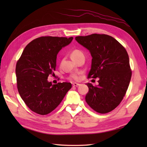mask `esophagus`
<instances>
[{"label": "esophagus", "mask_w": 147, "mask_h": 147, "mask_svg": "<svg viewBox=\"0 0 147 147\" xmlns=\"http://www.w3.org/2000/svg\"><path fill=\"white\" fill-rule=\"evenodd\" d=\"M80 85V84L76 83H74L73 84V86H75V87H78V86H79Z\"/></svg>", "instance_id": "1"}]
</instances>
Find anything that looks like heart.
Wrapping results in <instances>:
<instances>
[{"instance_id":"obj_1","label":"heart","mask_w":147,"mask_h":147,"mask_svg":"<svg viewBox=\"0 0 147 147\" xmlns=\"http://www.w3.org/2000/svg\"><path fill=\"white\" fill-rule=\"evenodd\" d=\"M82 54H83V52L81 51H79V50H77V49L74 50V51L71 52V57L72 58L76 57H77V56H78L80 55H82ZM70 78L71 80H74V81L79 80L80 78V74H72V75L70 76Z\"/></svg>"}]
</instances>
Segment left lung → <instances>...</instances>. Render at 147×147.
I'll return each instance as SVG.
<instances>
[{
  "mask_svg": "<svg viewBox=\"0 0 147 147\" xmlns=\"http://www.w3.org/2000/svg\"><path fill=\"white\" fill-rule=\"evenodd\" d=\"M75 40L92 57L88 77L99 78L96 86L86 84L89 88L86 102L98 113L111 112L123 99L131 78L127 51L114 38L104 34L76 36Z\"/></svg>",
  "mask_w": 147,
  "mask_h": 147,
  "instance_id": "8db88e82",
  "label": "left lung"
}]
</instances>
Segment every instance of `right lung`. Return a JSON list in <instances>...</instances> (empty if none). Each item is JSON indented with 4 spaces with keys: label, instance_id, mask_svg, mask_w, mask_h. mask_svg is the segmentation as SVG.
Returning <instances> with one entry per match:
<instances>
[{
    "label": "right lung",
    "instance_id": "obj_1",
    "mask_svg": "<svg viewBox=\"0 0 147 147\" xmlns=\"http://www.w3.org/2000/svg\"><path fill=\"white\" fill-rule=\"evenodd\" d=\"M73 37L42 36L33 40L24 49L16 67L18 92L34 112L46 115L57 107L71 83L53 85L48 76L55 70L57 55L72 42Z\"/></svg>",
    "mask_w": 147,
    "mask_h": 147
}]
</instances>
